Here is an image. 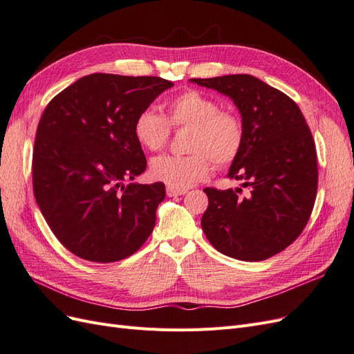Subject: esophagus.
Masks as SVG:
<instances>
[{
    "instance_id": "34e87169",
    "label": "esophagus",
    "mask_w": 354,
    "mask_h": 354,
    "mask_svg": "<svg viewBox=\"0 0 354 354\" xmlns=\"http://www.w3.org/2000/svg\"><path fill=\"white\" fill-rule=\"evenodd\" d=\"M187 190H185V189H176V187H171V186H168L167 187V195L168 196H181V195H185Z\"/></svg>"
}]
</instances>
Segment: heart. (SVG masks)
<instances>
[{"label":"heart","instance_id":"1","mask_svg":"<svg viewBox=\"0 0 354 354\" xmlns=\"http://www.w3.org/2000/svg\"><path fill=\"white\" fill-rule=\"evenodd\" d=\"M173 128H187V155H160L152 159L151 176L162 183L187 189L205 180L212 169L233 164L239 156L245 130L241 118L220 109V103L196 90H187L167 103V116L145 109L136 116V140L151 152L162 149Z\"/></svg>","mask_w":354,"mask_h":354}]
</instances>
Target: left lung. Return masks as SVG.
I'll list each match as a JSON object with an SVG mask.
<instances>
[{"mask_svg":"<svg viewBox=\"0 0 354 354\" xmlns=\"http://www.w3.org/2000/svg\"><path fill=\"white\" fill-rule=\"evenodd\" d=\"M226 94L241 112L243 147L229 177L242 189L205 187L208 208L201 224L209 243L242 261H263L283 251L301 232L317 192L312 131L297 103L252 75L192 78Z\"/></svg>","mask_w":354,"mask_h":354,"instance_id":"left-lung-1","label":"left lung"}]
</instances>
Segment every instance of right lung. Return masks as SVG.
<instances>
[{
    "label": "right lung",
    "mask_w": 354,
    "mask_h": 354,
    "mask_svg": "<svg viewBox=\"0 0 354 354\" xmlns=\"http://www.w3.org/2000/svg\"><path fill=\"white\" fill-rule=\"evenodd\" d=\"M173 85L91 73L42 112L32 155L34 195L55 236L80 259L120 261L151 236L165 185L124 181L147 165L133 131L136 116Z\"/></svg>",
    "instance_id": "right-lung-1"
}]
</instances>
